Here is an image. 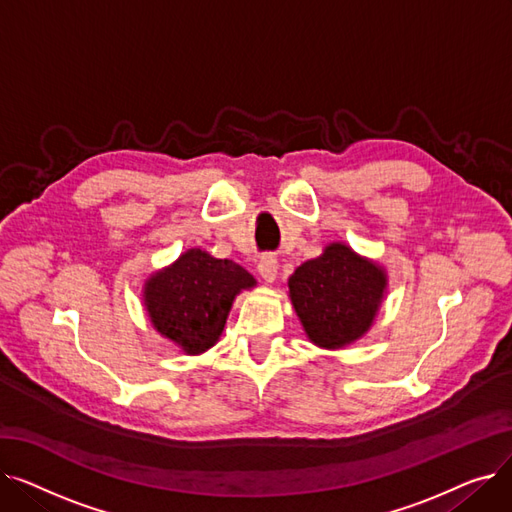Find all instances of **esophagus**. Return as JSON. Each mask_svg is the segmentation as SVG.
Returning a JSON list of instances; mask_svg holds the SVG:
<instances>
[{
  "instance_id": "34e87169",
  "label": "esophagus",
  "mask_w": 512,
  "mask_h": 512,
  "mask_svg": "<svg viewBox=\"0 0 512 512\" xmlns=\"http://www.w3.org/2000/svg\"><path fill=\"white\" fill-rule=\"evenodd\" d=\"M257 272L267 284H272L278 278V259L272 255L261 257L257 263Z\"/></svg>"
}]
</instances>
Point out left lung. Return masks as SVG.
I'll return each instance as SVG.
<instances>
[{
	"label": "left lung",
	"instance_id": "left-lung-1",
	"mask_svg": "<svg viewBox=\"0 0 512 512\" xmlns=\"http://www.w3.org/2000/svg\"><path fill=\"white\" fill-rule=\"evenodd\" d=\"M386 290V267L346 242H330L288 278V299L309 342L326 351L351 346L371 330Z\"/></svg>",
	"mask_w": 512,
	"mask_h": 512
}]
</instances>
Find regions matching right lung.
<instances>
[{
  "mask_svg": "<svg viewBox=\"0 0 512 512\" xmlns=\"http://www.w3.org/2000/svg\"><path fill=\"white\" fill-rule=\"evenodd\" d=\"M255 286L245 267L195 247L145 280L143 305L153 330L195 357L220 340L234 299Z\"/></svg>",
  "mask_w": 512,
  "mask_h": 512,
  "instance_id": "obj_1",
  "label": "right lung"
}]
</instances>
